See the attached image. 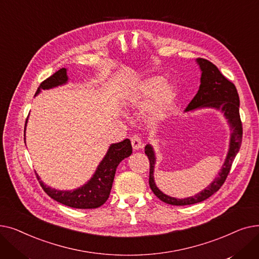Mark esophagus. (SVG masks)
Segmentation results:
<instances>
[{
    "instance_id": "esophagus-1",
    "label": "esophagus",
    "mask_w": 259,
    "mask_h": 259,
    "mask_svg": "<svg viewBox=\"0 0 259 259\" xmlns=\"http://www.w3.org/2000/svg\"><path fill=\"white\" fill-rule=\"evenodd\" d=\"M131 144H132V148L134 149V150H140V149H142L144 147L142 139L140 137H138V135H134V137L131 138Z\"/></svg>"
}]
</instances>
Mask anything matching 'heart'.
<instances>
[{
	"label": "heart",
	"mask_w": 259,
	"mask_h": 259,
	"mask_svg": "<svg viewBox=\"0 0 259 259\" xmlns=\"http://www.w3.org/2000/svg\"><path fill=\"white\" fill-rule=\"evenodd\" d=\"M176 97V87L171 83H165L161 76L146 78L134 93L135 102L140 106H145L151 100L147 106V115L155 122L164 120L169 115Z\"/></svg>",
	"instance_id": "heart-1"
}]
</instances>
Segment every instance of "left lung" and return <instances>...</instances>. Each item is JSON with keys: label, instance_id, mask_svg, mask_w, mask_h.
<instances>
[{"label": "left lung", "instance_id": "left-lung-1", "mask_svg": "<svg viewBox=\"0 0 259 259\" xmlns=\"http://www.w3.org/2000/svg\"><path fill=\"white\" fill-rule=\"evenodd\" d=\"M201 72L200 85L197 93L193 100L190 102L185 112L194 111L202 108H212L221 111L227 119L230 127V143L229 150L225 162L222 166L220 173L217 174L214 181L201 192L186 198H175L162 193L157 188L154 181V168L156 157L153 147L148 144L145 147V153L150 160V176H149V185L153 193L164 202L173 206H187L193 205L209 198L215 192L219 191L225 183L230 172L232 162L238 153L241 140H242V126L239 116V97L236 87L233 83L226 78L214 64L205 59H196Z\"/></svg>", "mask_w": 259, "mask_h": 259}]
</instances>
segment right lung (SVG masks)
<instances>
[{"label": "right lung", "instance_id": "add662e5", "mask_svg": "<svg viewBox=\"0 0 259 259\" xmlns=\"http://www.w3.org/2000/svg\"><path fill=\"white\" fill-rule=\"evenodd\" d=\"M67 83V69L66 68H62V69L45 79L43 83H40L34 97H36L42 90L52 89ZM131 153L132 146L130 140L128 139L116 144H111L106 155L92 175V178L81 187L70 190V191H63V190L51 188L40 181L37 174L36 178L44 191L52 199L57 200L58 202L75 209H95L104 205L108 199L109 195H110L112 183L118 164L124 158L129 157Z\"/></svg>", "mask_w": 259, "mask_h": 259}]
</instances>
